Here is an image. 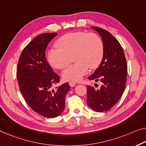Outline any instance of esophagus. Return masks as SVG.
Returning a JSON list of instances; mask_svg holds the SVG:
<instances>
[{
	"label": "esophagus",
	"mask_w": 146,
	"mask_h": 146,
	"mask_svg": "<svg viewBox=\"0 0 146 146\" xmlns=\"http://www.w3.org/2000/svg\"><path fill=\"white\" fill-rule=\"evenodd\" d=\"M69 86H75V85L76 84V82L71 81V82H69Z\"/></svg>",
	"instance_id": "1"
}]
</instances>
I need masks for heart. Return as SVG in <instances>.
<instances>
[{
  "label": "heart",
  "instance_id": "b5f03b06",
  "mask_svg": "<svg viewBox=\"0 0 146 146\" xmlns=\"http://www.w3.org/2000/svg\"><path fill=\"white\" fill-rule=\"evenodd\" d=\"M57 48L48 52L49 64L56 69L66 68L62 77L67 81H78L86 75L88 68L96 69L104 57V46L100 36L94 33L74 32L60 37L55 43Z\"/></svg>",
  "mask_w": 146,
  "mask_h": 146
}]
</instances>
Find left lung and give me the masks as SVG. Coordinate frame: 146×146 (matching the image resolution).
<instances>
[{"label": "left lung", "instance_id": "left-lung-1", "mask_svg": "<svg viewBox=\"0 0 146 146\" xmlns=\"http://www.w3.org/2000/svg\"><path fill=\"white\" fill-rule=\"evenodd\" d=\"M102 36L104 46L100 65L89 80L102 82L99 88L87 86L86 103L96 112L107 111L117 103L123 94L127 77V64L123 49L110 32L92 27Z\"/></svg>", "mask_w": 146, "mask_h": 146}]
</instances>
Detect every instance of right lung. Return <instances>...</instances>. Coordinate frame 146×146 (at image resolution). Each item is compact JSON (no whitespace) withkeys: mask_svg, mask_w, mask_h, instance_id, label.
<instances>
[{"mask_svg":"<svg viewBox=\"0 0 146 146\" xmlns=\"http://www.w3.org/2000/svg\"><path fill=\"white\" fill-rule=\"evenodd\" d=\"M56 35V33H43L31 40L21 52L16 71L19 90L26 103L35 112L48 118L62 113L65 97L70 89L67 82L56 90L51 89L60 82V76L46 59L45 51Z\"/></svg>","mask_w":146,"mask_h":146,"instance_id":"obj_1","label":"right lung"}]
</instances>
